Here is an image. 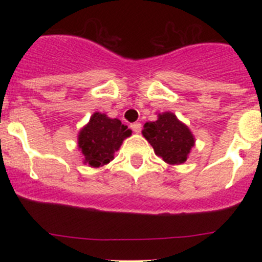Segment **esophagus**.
I'll list each match as a JSON object with an SVG mask.
<instances>
[{
	"instance_id": "obj_1",
	"label": "esophagus",
	"mask_w": 262,
	"mask_h": 262,
	"mask_svg": "<svg viewBox=\"0 0 262 262\" xmlns=\"http://www.w3.org/2000/svg\"><path fill=\"white\" fill-rule=\"evenodd\" d=\"M130 128L134 133L138 134L142 129V124L141 123H133V124H130Z\"/></svg>"
}]
</instances>
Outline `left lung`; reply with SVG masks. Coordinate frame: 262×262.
Wrapping results in <instances>:
<instances>
[{"instance_id": "1", "label": "left lung", "mask_w": 262, "mask_h": 262, "mask_svg": "<svg viewBox=\"0 0 262 262\" xmlns=\"http://www.w3.org/2000/svg\"><path fill=\"white\" fill-rule=\"evenodd\" d=\"M142 134L156 155L172 166L184 163L195 146V137L189 126L171 112L158 114L157 120L144 124Z\"/></svg>"}]
</instances>
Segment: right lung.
Here are the masks:
<instances>
[{
  "mask_svg": "<svg viewBox=\"0 0 262 262\" xmlns=\"http://www.w3.org/2000/svg\"><path fill=\"white\" fill-rule=\"evenodd\" d=\"M132 136V130L119 119L109 118L102 113H94L89 123L81 128L77 137L78 149L83 155V163L99 168L114 160L124 139Z\"/></svg>",
  "mask_w": 262,
  "mask_h": 262,
  "instance_id": "1",
  "label": "right lung"
}]
</instances>
